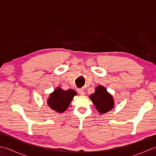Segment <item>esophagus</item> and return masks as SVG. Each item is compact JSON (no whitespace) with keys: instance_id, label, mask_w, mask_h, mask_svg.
Returning <instances> with one entry per match:
<instances>
[{"instance_id":"1","label":"esophagus","mask_w":156,"mask_h":156,"mask_svg":"<svg viewBox=\"0 0 156 156\" xmlns=\"http://www.w3.org/2000/svg\"><path fill=\"white\" fill-rule=\"evenodd\" d=\"M78 92L79 93V94H80V95H84L85 94V92L83 90V89H82V88L78 89Z\"/></svg>"}]
</instances>
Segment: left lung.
Segmentation results:
<instances>
[{"instance_id": "1", "label": "left lung", "mask_w": 156, "mask_h": 156, "mask_svg": "<svg viewBox=\"0 0 156 156\" xmlns=\"http://www.w3.org/2000/svg\"><path fill=\"white\" fill-rule=\"evenodd\" d=\"M90 98L101 113H105L113 108V98L102 86L97 87L94 93L90 96Z\"/></svg>"}]
</instances>
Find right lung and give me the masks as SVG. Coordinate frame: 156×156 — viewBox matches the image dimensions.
I'll return each instance as SVG.
<instances>
[{
  "label": "right lung",
  "instance_id": "1",
  "mask_svg": "<svg viewBox=\"0 0 156 156\" xmlns=\"http://www.w3.org/2000/svg\"><path fill=\"white\" fill-rule=\"evenodd\" d=\"M75 95H77V93L71 89L63 90L60 88H58L49 95L48 100V105L53 110L62 113L68 108Z\"/></svg>",
  "mask_w": 156,
  "mask_h": 156
}]
</instances>
